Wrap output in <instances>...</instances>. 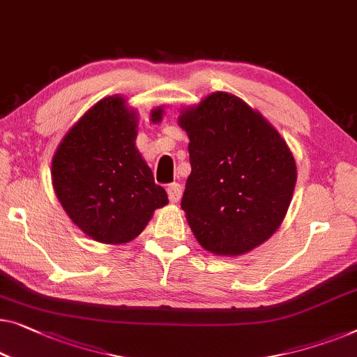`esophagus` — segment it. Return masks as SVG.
I'll list each match as a JSON object with an SVG mask.
<instances>
[{"label": "esophagus", "instance_id": "1", "mask_svg": "<svg viewBox=\"0 0 357 357\" xmlns=\"http://www.w3.org/2000/svg\"><path fill=\"white\" fill-rule=\"evenodd\" d=\"M182 193L183 190L178 183H170L167 187V195H169L170 203H178L180 198H182Z\"/></svg>", "mask_w": 357, "mask_h": 357}]
</instances>
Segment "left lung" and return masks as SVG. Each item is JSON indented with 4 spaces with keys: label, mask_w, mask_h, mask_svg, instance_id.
Listing matches in <instances>:
<instances>
[{
    "label": "left lung",
    "mask_w": 357,
    "mask_h": 357,
    "mask_svg": "<svg viewBox=\"0 0 357 357\" xmlns=\"http://www.w3.org/2000/svg\"><path fill=\"white\" fill-rule=\"evenodd\" d=\"M191 174L182 209L215 256H241L275 234L290 208L296 161L277 128L241 98L211 93L183 107Z\"/></svg>",
    "instance_id": "obj_1"
}]
</instances>
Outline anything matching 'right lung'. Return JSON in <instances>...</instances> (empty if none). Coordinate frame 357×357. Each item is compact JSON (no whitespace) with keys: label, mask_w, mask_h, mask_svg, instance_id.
Returning a JSON list of instances; mask_svg holds the SVG:
<instances>
[{"label":"right lung","mask_w":357,"mask_h":357,"mask_svg":"<svg viewBox=\"0 0 357 357\" xmlns=\"http://www.w3.org/2000/svg\"><path fill=\"white\" fill-rule=\"evenodd\" d=\"M162 106L149 121H162ZM138 112L121 95L106 96L69 128L51 161L54 193L86 236L123 245L142 234L154 211L169 203L137 149Z\"/></svg>","instance_id":"1"}]
</instances>
